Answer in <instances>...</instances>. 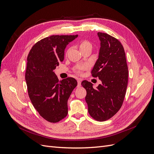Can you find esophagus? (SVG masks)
Here are the masks:
<instances>
[{
  "label": "esophagus",
  "instance_id": "esophagus-1",
  "mask_svg": "<svg viewBox=\"0 0 154 154\" xmlns=\"http://www.w3.org/2000/svg\"><path fill=\"white\" fill-rule=\"evenodd\" d=\"M81 82H82L81 79H78V80H77V82H78V86L77 87H78L81 86Z\"/></svg>",
  "mask_w": 154,
  "mask_h": 154
}]
</instances>
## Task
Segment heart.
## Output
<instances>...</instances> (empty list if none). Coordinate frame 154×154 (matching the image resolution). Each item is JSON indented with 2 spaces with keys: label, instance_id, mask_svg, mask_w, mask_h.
Masks as SVG:
<instances>
[{
  "label": "heart",
  "instance_id": "heart-1",
  "mask_svg": "<svg viewBox=\"0 0 154 154\" xmlns=\"http://www.w3.org/2000/svg\"><path fill=\"white\" fill-rule=\"evenodd\" d=\"M78 45H79V48H80L82 52H83V51H85V50H91L92 48V44L89 41H88L87 40H83L80 41L78 44ZM85 69H87V66H84V65L78 66L74 69V72L78 74H80L83 70H85Z\"/></svg>",
  "mask_w": 154,
  "mask_h": 154
}]
</instances>
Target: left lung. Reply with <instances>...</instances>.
<instances>
[{"mask_svg":"<svg viewBox=\"0 0 154 154\" xmlns=\"http://www.w3.org/2000/svg\"><path fill=\"white\" fill-rule=\"evenodd\" d=\"M101 41L99 58L91 71L102 83L96 88L87 80L82 85L87 91L85 101L91 117L98 122L111 118L122 107L127 91L128 70L122 43L104 32H97Z\"/></svg>","mask_w":154,"mask_h":154,"instance_id":"left-lung-1","label":"left lung"}]
</instances>
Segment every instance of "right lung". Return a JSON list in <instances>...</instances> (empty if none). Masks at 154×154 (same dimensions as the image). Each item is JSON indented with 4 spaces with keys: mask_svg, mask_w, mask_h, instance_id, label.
<instances>
[{
    "mask_svg": "<svg viewBox=\"0 0 154 154\" xmlns=\"http://www.w3.org/2000/svg\"><path fill=\"white\" fill-rule=\"evenodd\" d=\"M78 35H52L32 46L27 56L25 78L35 109L44 119L57 123L67 116V100L77 81L67 78L59 82L54 70L64 59L67 45Z\"/></svg>",
    "mask_w": 154,
    "mask_h": 154,
    "instance_id": "add662e5",
    "label": "right lung"
}]
</instances>
